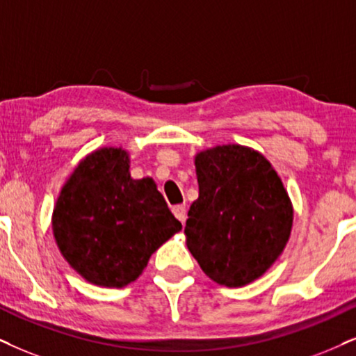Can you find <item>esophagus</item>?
Returning a JSON list of instances; mask_svg holds the SVG:
<instances>
[{"label":"esophagus","instance_id":"34e87169","mask_svg":"<svg viewBox=\"0 0 356 356\" xmlns=\"http://www.w3.org/2000/svg\"><path fill=\"white\" fill-rule=\"evenodd\" d=\"M172 213L175 215V218L181 220L182 223H186V218H187L186 205H174L172 207Z\"/></svg>","mask_w":356,"mask_h":356}]
</instances>
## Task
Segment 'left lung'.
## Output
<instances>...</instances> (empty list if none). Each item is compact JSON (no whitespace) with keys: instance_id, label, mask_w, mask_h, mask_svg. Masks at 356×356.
I'll return each mask as SVG.
<instances>
[{"instance_id":"obj_1","label":"left lung","mask_w":356,"mask_h":356,"mask_svg":"<svg viewBox=\"0 0 356 356\" xmlns=\"http://www.w3.org/2000/svg\"><path fill=\"white\" fill-rule=\"evenodd\" d=\"M195 170L199 199L187 213V248L218 284H250L271 268L289 240V195L269 161L251 147L202 151Z\"/></svg>"}]
</instances>
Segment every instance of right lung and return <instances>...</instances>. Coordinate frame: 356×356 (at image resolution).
<instances>
[{"label": "right lung", "mask_w": 356, "mask_h": 356, "mask_svg": "<svg viewBox=\"0 0 356 356\" xmlns=\"http://www.w3.org/2000/svg\"><path fill=\"white\" fill-rule=\"evenodd\" d=\"M182 228L152 179L134 181L128 152L103 147L77 165L52 217L57 246L88 282L123 287Z\"/></svg>", "instance_id": "right-lung-1"}]
</instances>
